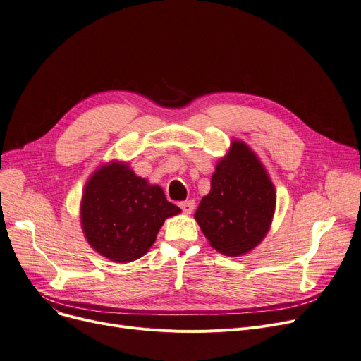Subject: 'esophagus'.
I'll return each mask as SVG.
<instances>
[{
	"label": "esophagus",
	"instance_id": "1",
	"mask_svg": "<svg viewBox=\"0 0 361 361\" xmlns=\"http://www.w3.org/2000/svg\"><path fill=\"white\" fill-rule=\"evenodd\" d=\"M180 207L184 214H192L195 209V200H185L180 203Z\"/></svg>",
	"mask_w": 361,
	"mask_h": 361
}]
</instances>
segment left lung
I'll use <instances>...</instances> for the list:
<instances>
[{
    "instance_id": "obj_1",
    "label": "left lung",
    "mask_w": 361,
    "mask_h": 361,
    "mask_svg": "<svg viewBox=\"0 0 361 361\" xmlns=\"http://www.w3.org/2000/svg\"><path fill=\"white\" fill-rule=\"evenodd\" d=\"M276 195L267 171L243 142L215 168L211 192L200 200L195 218L212 247L225 256L250 252L267 235Z\"/></svg>"
}]
</instances>
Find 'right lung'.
<instances>
[{
    "instance_id": "right-lung-1",
    "label": "right lung",
    "mask_w": 361,
    "mask_h": 361,
    "mask_svg": "<svg viewBox=\"0 0 361 361\" xmlns=\"http://www.w3.org/2000/svg\"><path fill=\"white\" fill-rule=\"evenodd\" d=\"M180 212L159 185H150L126 164L112 162L87 181L80 218L94 250L112 262L127 263L142 257L164 221Z\"/></svg>"
}]
</instances>
